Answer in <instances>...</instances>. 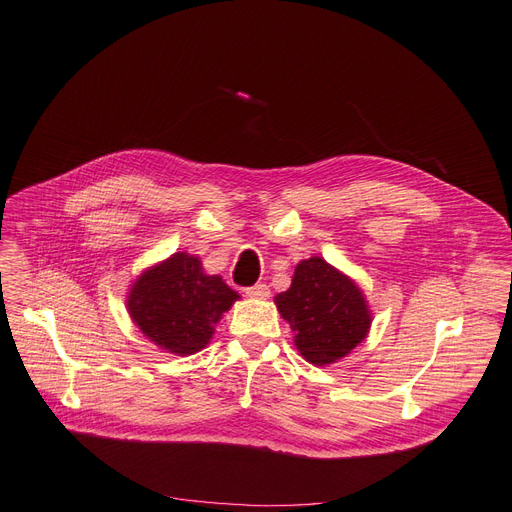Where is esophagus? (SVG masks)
I'll return each instance as SVG.
<instances>
[{"instance_id": "1", "label": "esophagus", "mask_w": 512, "mask_h": 512, "mask_svg": "<svg viewBox=\"0 0 512 512\" xmlns=\"http://www.w3.org/2000/svg\"><path fill=\"white\" fill-rule=\"evenodd\" d=\"M247 297H251V299H268L270 297V286L268 284H255V286H251V288H247Z\"/></svg>"}]
</instances>
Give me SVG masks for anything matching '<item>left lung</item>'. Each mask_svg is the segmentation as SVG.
<instances>
[{
  "mask_svg": "<svg viewBox=\"0 0 512 512\" xmlns=\"http://www.w3.org/2000/svg\"><path fill=\"white\" fill-rule=\"evenodd\" d=\"M274 303L291 324L299 355L314 366L347 358L370 332L372 311L364 291L322 257L301 259L288 291Z\"/></svg>",
  "mask_w": 512,
  "mask_h": 512,
  "instance_id": "8db88e82",
  "label": "left lung"
}]
</instances>
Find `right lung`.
<instances>
[{
  "instance_id": "1",
  "label": "right lung",
  "mask_w": 512,
  "mask_h": 512,
  "mask_svg": "<svg viewBox=\"0 0 512 512\" xmlns=\"http://www.w3.org/2000/svg\"><path fill=\"white\" fill-rule=\"evenodd\" d=\"M238 299L221 276L205 274L201 259L180 251L133 280L125 303L148 341L173 355H192L211 343L217 322Z\"/></svg>"
}]
</instances>
